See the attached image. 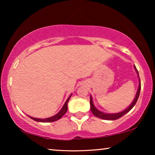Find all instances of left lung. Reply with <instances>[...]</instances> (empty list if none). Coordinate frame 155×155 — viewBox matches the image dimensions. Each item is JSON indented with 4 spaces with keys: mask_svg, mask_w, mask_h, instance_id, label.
Here are the masks:
<instances>
[{
    "mask_svg": "<svg viewBox=\"0 0 155 155\" xmlns=\"http://www.w3.org/2000/svg\"><path fill=\"white\" fill-rule=\"evenodd\" d=\"M134 68H135V71H136V73H137V75H138V78H139V86H138V89H137L136 95H135V97L134 100L133 101V102L131 103V104L129 106V107L127 108L126 109L124 110V111H121V112H119V113H116V114H106V113H104V112H101L100 111H99V110L97 109V108L94 107V104H93L92 96H90V109H91V111L92 112V114H94V116H97V117H98V118H101V119H104V120H114L118 119V118H120V117H122L123 116H124L125 114L128 113V112L130 111V110L133 109V107H134V106L135 105V104H136V102H137V99H138L139 95H140V89H141L140 80L138 71H137L136 67L134 66Z\"/></svg>",
    "mask_w": 155,
    "mask_h": 155,
    "instance_id": "1",
    "label": "left lung"
}]
</instances>
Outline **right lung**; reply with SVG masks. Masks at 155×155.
<instances>
[{"label": "right lung", "instance_id": "obj_1", "mask_svg": "<svg viewBox=\"0 0 155 155\" xmlns=\"http://www.w3.org/2000/svg\"><path fill=\"white\" fill-rule=\"evenodd\" d=\"M71 96L68 98L66 101H65L64 104V105H63V107H62V109H61V111H59L58 114H56V115L51 116V117L46 118H37L31 117V116H28L30 118H31L32 120H35V121H37V122L48 123V122H54V121H56V120H58L60 119V118L62 117V116L64 115L65 113H66V111L68 110V103L69 99H70V98H71Z\"/></svg>", "mask_w": 155, "mask_h": 155}]
</instances>
